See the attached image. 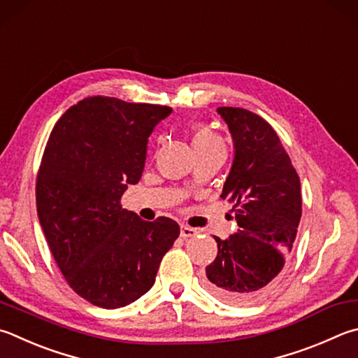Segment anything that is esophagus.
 <instances>
[{
  "instance_id": "obj_1",
  "label": "esophagus",
  "mask_w": 358,
  "mask_h": 358,
  "mask_svg": "<svg viewBox=\"0 0 358 358\" xmlns=\"http://www.w3.org/2000/svg\"><path fill=\"white\" fill-rule=\"evenodd\" d=\"M197 229H192V227H187V225H181V236L183 238H192L197 235Z\"/></svg>"
}]
</instances>
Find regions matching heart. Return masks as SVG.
<instances>
[{
	"label": "heart",
	"instance_id": "obj_1",
	"mask_svg": "<svg viewBox=\"0 0 358 358\" xmlns=\"http://www.w3.org/2000/svg\"><path fill=\"white\" fill-rule=\"evenodd\" d=\"M192 147L196 153H200L205 150H211V148H224V142L210 128L200 127L192 136Z\"/></svg>",
	"mask_w": 358,
	"mask_h": 358
}]
</instances>
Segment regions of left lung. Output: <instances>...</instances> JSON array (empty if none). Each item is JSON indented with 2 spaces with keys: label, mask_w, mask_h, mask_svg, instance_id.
Listing matches in <instances>:
<instances>
[{
  "label": "left lung",
  "mask_w": 358,
  "mask_h": 358,
  "mask_svg": "<svg viewBox=\"0 0 358 358\" xmlns=\"http://www.w3.org/2000/svg\"><path fill=\"white\" fill-rule=\"evenodd\" d=\"M217 113L233 138L235 158L220 197L233 203L238 231L220 239L205 287L220 301L245 305L275 287L302 216L301 180L268 122L243 108Z\"/></svg>",
  "instance_id": "1"
}]
</instances>
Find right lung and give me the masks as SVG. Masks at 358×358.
<instances>
[{
    "label": "right lung",
    "instance_id": "add662e5",
    "mask_svg": "<svg viewBox=\"0 0 358 358\" xmlns=\"http://www.w3.org/2000/svg\"><path fill=\"white\" fill-rule=\"evenodd\" d=\"M171 113L89 96L62 114L45 147L38 220L70 288L96 307L120 308L144 296L180 235L175 220L147 222L120 205L142 177L148 136Z\"/></svg>",
    "mask_w": 358,
    "mask_h": 358
}]
</instances>
